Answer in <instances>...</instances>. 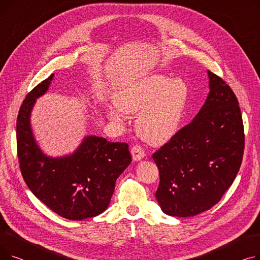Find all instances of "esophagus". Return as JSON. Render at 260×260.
<instances>
[{
  "mask_svg": "<svg viewBox=\"0 0 260 260\" xmlns=\"http://www.w3.org/2000/svg\"><path fill=\"white\" fill-rule=\"evenodd\" d=\"M131 153H132L134 161H140L145 156L144 149L140 145H138V144H136V145H134L132 147Z\"/></svg>",
  "mask_w": 260,
  "mask_h": 260,
  "instance_id": "34e87169",
  "label": "esophagus"
}]
</instances>
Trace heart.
<instances>
[{"instance_id": "b5f03b06", "label": "heart", "mask_w": 260, "mask_h": 260, "mask_svg": "<svg viewBox=\"0 0 260 260\" xmlns=\"http://www.w3.org/2000/svg\"><path fill=\"white\" fill-rule=\"evenodd\" d=\"M188 100V86L181 79L152 75L120 88L115 95L117 107L109 118L122 120L123 112L138 114L136 131L149 144L171 140L178 132Z\"/></svg>"}]
</instances>
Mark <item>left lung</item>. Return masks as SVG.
Masks as SVG:
<instances>
[{"instance_id": "obj_1", "label": "left lung", "mask_w": 260, "mask_h": 260, "mask_svg": "<svg viewBox=\"0 0 260 260\" xmlns=\"http://www.w3.org/2000/svg\"><path fill=\"white\" fill-rule=\"evenodd\" d=\"M210 92L194 120L153 154L163 213L190 217L213 208L240 169L244 131L238 100L225 82L208 72Z\"/></svg>"}]
</instances>
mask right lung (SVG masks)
Wrapping results in <instances>:
<instances>
[{"instance_id": "right-lung-1", "label": "right lung", "mask_w": 260, "mask_h": 260, "mask_svg": "<svg viewBox=\"0 0 260 260\" xmlns=\"http://www.w3.org/2000/svg\"><path fill=\"white\" fill-rule=\"evenodd\" d=\"M51 74L23 101L17 119V149L24 181L32 194L56 214L82 220L103 213L118 177L132 162L128 144L87 136L72 155L51 158L37 144L30 126L36 100L53 79Z\"/></svg>"}]
</instances>
